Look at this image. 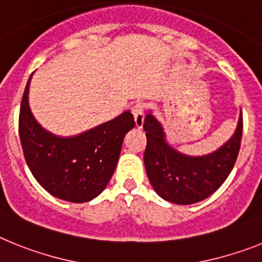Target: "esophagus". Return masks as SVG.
Listing matches in <instances>:
<instances>
[{
  "label": "esophagus",
  "mask_w": 262,
  "mask_h": 262,
  "mask_svg": "<svg viewBox=\"0 0 262 262\" xmlns=\"http://www.w3.org/2000/svg\"><path fill=\"white\" fill-rule=\"evenodd\" d=\"M132 113H133L134 122L138 129L142 128L144 125V117H145V105L142 103H136L132 108Z\"/></svg>",
  "instance_id": "esophagus-1"
}]
</instances>
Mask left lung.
I'll use <instances>...</instances> for the list:
<instances>
[{"label": "left lung", "instance_id": "left-lung-1", "mask_svg": "<svg viewBox=\"0 0 262 262\" xmlns=\"http://www.w3.org/2000/svg\"><path fill=\"white\" fill-rule=\"evenodd\" d=\"M145 169L157 194L177 204H192L213 194L232 171L243 136V113L233 137L215 153L188 157L166 144L165 133L154 116L146 115Z\"/></svg>", "mask_w": 262, "mask_h": 262}]
</instances>
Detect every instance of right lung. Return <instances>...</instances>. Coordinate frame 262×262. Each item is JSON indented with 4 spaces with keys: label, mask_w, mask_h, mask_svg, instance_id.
Returning <instances> with one entry per match:
<instances>
[{
    "label": "right lung",
    "mask_w": 262,
    "mask_h": 262,
    "mask_svg": "<svg viewBox=\"0 0 262 262\" xmlns=\"http://www.w3.org/2000/svg\"><path fill=\"white\" fill-rule=\"evenodd\" d=\"M19 109V138L34 178L59 199L84 203L108 185L117 165L125 134L134 126L129 111L76 137L49 133L35 121L29 106V84Z\"/></svg>",
    "instance_id": "right-lung-1"
}]
</instances>
